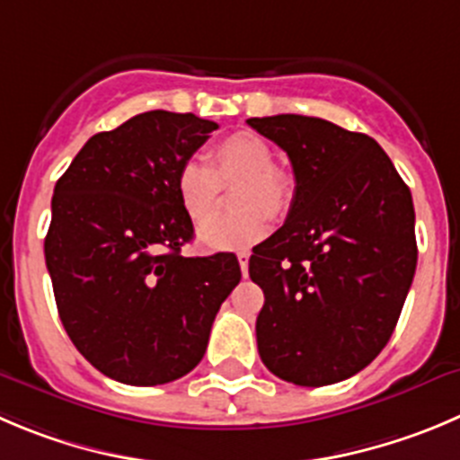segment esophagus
Wrapping results in <instances>:
<instances>
[{
  "label": "esophagus",
  "instance_id": "obj_1",
  "mask_svg": "<svg viewBox=\"0 0 460 460\" xmlns=\"http://www.w3.org/2000/svg\"><path fill=\"white\" fill-rule=\"evenodd\" d=\"M237 257H239V266H242V275H243V278H246V275H248V260H251V252L242 251Z\"/></svg>",
  "mask_w": 460,
  "mask_h": 460
}]
</instances>
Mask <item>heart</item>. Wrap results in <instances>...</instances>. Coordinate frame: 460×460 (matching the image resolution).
I'll return each mask as SVG.
<instances>
[{"mask_svg": "<svg viewBox=\"0 0 460 460\" xmlns=\"http://www.w3.org/2000/svg\"><path fill=\"white\" fill-rule=\"evenodd\" d=\"M243 180L239 215L213 217L199 227V242L212 251H237L269 234V214L279 217L293 200V178L287 169L273 164L269 142L251 130L227 135L212 148V167L190 157L176 173V194L191 221H203L216 204L220 182Z\"/></svg>", "mask_w": 460, "mask_h": 460, "instance_id": "heart-1", "label": "heart"}]
</instances>
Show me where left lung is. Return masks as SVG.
<instances>
[{"label": "left lung", "instance_id": "8db88e82", "mask_svg": "<svg viewBox=\"0 0 460 460\" xmlns=\"http://www.w3.org/2000/svg\"><path fill=\"white\" fill-rule=\"evenodd\" d=\"M248 126L287 151L296 191L284 226L252 248L264 291L257 349L298 386L343 382L377 357L418 264L409 187L373 137L303 115Z\"/></svg>", "mask_w": 460, "mask_h": 460}]
</instances>
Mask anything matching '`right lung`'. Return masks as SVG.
Instances as JSON below:
<instances>
[{
	"label": "right lung",
	"mask_w": 460,
	"mask_h": 460,
	"mask_svg": "<svg viewBox=\"0 0 460 460\" xmlns=\"http://www.w3.org/2000/svg\"><path fill=\"white\" fill-rule=\"evenodd\" d=\"M218 126L151 111L92 135L58 178L45 239L56 307L99 373L157 386L199 366L218 307L242 279L233 252L182 257L194 226L176 173Z\"/></svg>",
	"instance_id": "right-lung-1"
}]
</instances>
